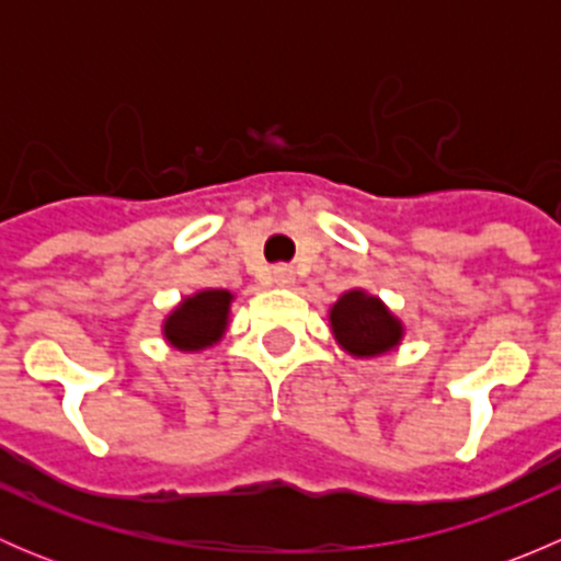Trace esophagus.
Returning a JSON list of instances; mask_svg holds the SVG:
<instances>
[{
	"label": "esophagus",
	"instance_id": "obj_1",
	"mask_svg": "<svg viewBox=\"0 0 561 561\" xmlns=\"http://www.w3.org/2000/svg\"><path fill=\"white\" fill-rule=\"evenodd\" d=\"M271 282H274L276 287H293L296 274H293L290 265H274V271H271Z\"/></svg>",
	"mask_w": 561,
	"mask_h": 561
}]
</instances>
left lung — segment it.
<instances>
[{
  "label": "left lung",
  "instance_id": "8db88e82",
  "mask_svg": "<svg viewBox=\"0 0 561 561\" xmlns=\"http://www.w3.org/2000/svg\"><path fill=\"white\" fill-rule=\"evenodd\" d=\"M328 325L339 347L353 358H380L404 342V322L399 320L386 301L364 287L344 290L328 309Z\"/></svg>",
  "mask_w": 561,
  "mask_h": 561
}]
</instances>
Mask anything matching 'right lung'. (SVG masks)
I'll use <instances>...</instances> for the list:
<instances>
[{
	"mask_svg": "<svg viewBox=\"0 0 561 561\" xmlns=\"http://www.w3.org/2000/svg\"><path fill=\"white\" fill-rule=\"evenodd\" d=\"M233 301V293L214 287L184 296L162 320V339L179 353H203L214 347L228 333Z\"/></svg>",
	"mask_w": 561,
	"mask_h": 561,
	"instance_id": "obj_1",
	"label": "right lung"
}]
</instances>
